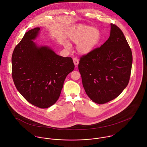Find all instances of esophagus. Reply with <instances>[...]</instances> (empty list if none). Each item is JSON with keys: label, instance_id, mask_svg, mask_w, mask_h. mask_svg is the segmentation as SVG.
<instances>
[{"label": "esophagus", "instance_id": "esophagus-1", "mask_svg": "<svg viewBox=\"0 0 147 147\" xmlns=\"http://www.w3.org/2000/svg\"><path fill=\"white\" fill-rule=\"evenodd\" d=\"M73 61H74V63L75 65L77 66L78 65V64H79V60L76 58H73Z\"/></svg>", "mask_w": 147, "mask_h": 147}]
</instances>
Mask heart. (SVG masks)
<instances>
[{"label":"heart","instance_id":"obj_1","mask_svg":"<svg viewBox=\"0 0 147 147\" xmlns=\"http://www.w3.org/2000/svg\"><path fill=\"white\" fill-rule=\"evenodd\" d=\"M69 38L71 41L78 44L77 49L80 54H86L91 52L100 41L101 33L96 28L79 25L71 31ZM64 46L68 49L70 45L66 42L64 43Z\"/></svg>","mask_w":147,"mask_h":147}]
</instances>
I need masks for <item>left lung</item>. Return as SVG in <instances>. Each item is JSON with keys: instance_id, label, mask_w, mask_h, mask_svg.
<instances>
[{"instance_id": "obj_1", "label": "left lung", "mask_w": 147, "mask_h": 147, "mask_svg": "<svg viewBox=\"0 0 147 147\" xmlns=\"http://www.w3.org/2000/svg\"><path fill=\"white\" fill-rule=\"evenodd\" d=\"M132 63V51L122 31L111 24L108 40L80 58L79 70L88 96L98 104L117 97L128 84Z\"/></svg>"}]
</instances>
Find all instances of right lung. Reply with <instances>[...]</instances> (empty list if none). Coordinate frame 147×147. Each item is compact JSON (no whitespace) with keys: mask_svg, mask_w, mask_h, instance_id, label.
I'll use <instances>...</instances> for the list:
<instances>
[{"mask_svg":"<svg viewBox=\"0 0 147 147\" xmlns=\"http://www.w3.org/2000/svg\"><path fill=\"white\" fill-rule=\"evenodd\" d=\"M40 28L25 33L12 56V76L18 90L29 103L45 109L58 100L66 76L75 68L71 57L58 55L33 41Z\"/></svg>","mask_w":147,"mask_h":147,"instance_id":"obj_1","label":"right lung"}]
</instances>
